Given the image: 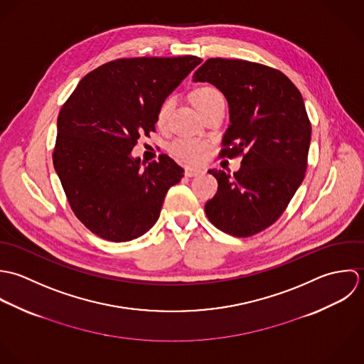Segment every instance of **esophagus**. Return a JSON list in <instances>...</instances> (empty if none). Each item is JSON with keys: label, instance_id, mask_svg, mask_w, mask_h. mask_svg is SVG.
I'll use <instances>...</instances> for the list:
<instances>
[{"label": "esophagus", "instance_id": "1", "mask_svg": "<svg viewBox=\"0 0 364 364\" xmlns=\"http://www.w3.org/2000/svg\"><path fill=\"white\" fill-rule=\"evenodd\" d=\"M184 174H186V177H196V176L203 174V170L197 168V167H186Z\"/></svg>", "mask_w": 364, "mask_h": 364}]
</instances>
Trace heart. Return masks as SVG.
Segmentation results:
<instances>
[{
	"mask_svg": "<svg viewBox=\"0 0 364 364\" xmlns=\"http://www.w3.org/2000/svg\"><path fill=\"white\" fill-rule=\"evenodd\" d=\"M219 95L220 94H219L218 90H215L213 87H201L194 91L193 100H194L197 108L201 109L205 104H208L213 98L219 97ZM174 102H176V100L173 95L166 97L160 102L157 112H156V122L159 125L166 124V121L170 115V111L174 107ZM207 149H208L207 142H204L201 139H194V138H177V139L171 141L168 145V151L173 156H176L177 159H180L183 161H188V163L198 161L204 156Z\"/></svg>",
	"mask_w": 364,
	"mask_h": 364,
	"instance_id": "obj_1",
	"label": "heart"
}]
</instances>
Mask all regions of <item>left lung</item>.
<instances>
[{"mask_svg": "<svg viewBox=\"0 0 364 364\" xmlns=\"http://www.w3.org/2000/svg\"><path fill=\"white\" fill-rule=\"evenodd\" d=\"M193 78L215 85L228 101L220 154H243L233 174L210 170L218 193L205 214L225 233L256 235L282 217L305 176L311 122L302 95L286 74L247 60L208 59Z\"/></svg>", "mask_w": 364, "mask_h": 364, "instance_id": "left-lung-1", "label": "left lung"}]
</instances>
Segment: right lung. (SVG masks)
Here are the masks:
<instances>
[{
  "label": "right lung",
  "instance_id": "1",
  "mask_svg": "<svg viewBox=\"0 0 364 364\" xmlns=\"http://www.w3.org/2000/svg\"><path fill=\"white\" fill-rule=\"evenodd\" d=\"M200 63L197 56L118 59L87 74L62 107L53 166L74 215L97 236L128 242L159 219L184 170L167 154L142 167L131 151L154 131L160 102Z\"/></svg>",
  "mask_w": 364,
  "mask_h": 364
}]
</instances>
